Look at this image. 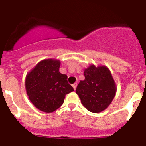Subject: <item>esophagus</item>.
<instances>
[{
	"mask_svg": "<svg viewBox=\"0 0 146 146\" xmlns=\"http://www.w3.org/2000/svg\"><path fill=\"white\" fill-rule=\"evenodd\" d=\"M76 86H77V83H74V84H72V86H73V88H74V90H75V89H76Z\"/></svg>",
	"mask_w": 146,
	"mask_h": 146,
	"instance_id": "obj_1",
	"label": "esophagus"
}]
</instances>
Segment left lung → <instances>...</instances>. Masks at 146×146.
<instances>
[{
    "label": "left lung",
    "mask_w": 146,
    "mask_h": 146,
    "mask_svg": "<svg viewBox=\"0 0 146 146\" xmlns=\"http://www.w3.org/2000/svg\"><path fill=\"white\" fill-rule=\"evenodd\" d=\"M85 79L76 86L82 105L88 111L99 113L104 111L116 96L117 86L106 66L91 64L84 70Z\"/></svg>",
    "instance_id": "obj_1"
}]
</instances>
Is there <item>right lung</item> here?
<instances>
[{
  "label": "right lung",
  "mask_w": 146,
  "mask_h": 146,
  "mask_svg": "<svg viewBox=\"0 0 146 146\" xmlns=\"http://www.w3.org/2000/svg\"><path fill=\"white\" fill-rule=\"evenodd\" d=\"M60 60L44 59L39 62L25 77V89L29 99L39 110L52 113L63 104L65 95L74 89L67 76L60 72Z\"/></svg>",
  "instance_id": "1"
}]
</instances>
